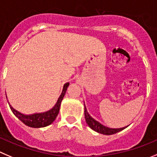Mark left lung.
I'll return each mask as SVG.
<instances>
[{
	"instance_id": "1",
	"label": "left lung",
	"mask_w": 157,
	"mask_h": 157,
	"mask_svg": "<svg viewBox=\"0 0 157 157\" xmlns=\"http://www.w3.org/2000/svg\"><path fill=\"white\" fill-rule=\"evenodd\" d=\"M85 118H86V122H87V124L89 125V126L91 129H93L95 132H98V133L104 134V135H113V134L116 133V132H120L121 130H122V129H124L125 128L127 127L126 126V127L119 128V129H113V128H109L103 126L100 122H98V121L94 119L89 114V113L87 112V109H86V105H85Z\"/></svg>"
}]
</instances>
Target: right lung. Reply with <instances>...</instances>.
<instances>
[{
	"instance_id": "obj_1",
	"label": "right lung",
	"mask_w": 157,
	"mask_h": 157,
	"mask_svg": "<svg viewBox=\"0 0 157 157\" xmlns=\"http://www.w3.org/2000/svg\"><path fill=\"white\" fill-rule=\"evenodd\" d=\"M69 86V83L67 82L64 85L63 90H62V94L59 96V99H58L57 102L55 105V106L52 109L48 110L47 112L41 113H35L32 115H24L22 113H19L17 110L14 109L10 103L8 102L11 111L13 112L16 117L18 118L23 123H25L26 126H30V127L33 128H41V127H45V126H49L52 124V122H54L56 117H57L58 114H59V109H60V105L61 102H62V99H63L65 94L66 92L67 88ZM7 97V96H6Z\"/></svg>"
}]
</instances>
